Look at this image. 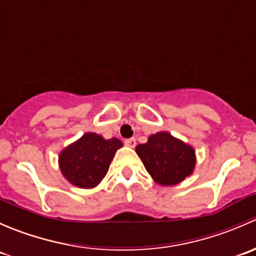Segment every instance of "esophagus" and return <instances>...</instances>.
<instances>
[{
  "instance_id": "esophagus-1",
  "label": "esophagus",
  "mask_w": 256,
  "mask_h": 256,
  "mask_svg": "<svg viewBox=\"0 0 256 256\" xmlns=\"http://www.w3.org/2000/svg\"><path fill=\"white\" fill-rule=\"evenodd\" d=\"M124 144L127 146H129V148H134V146H136V138H129V139H126L124 140Z\"/></svg>"
}]
</instances>
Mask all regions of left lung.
<instances>
[{
  "label": "left lung",
  "mask_w": 256,
  "mask_h": 256,
  "mask_svg": "<svg viewBox=\"0 0 256 256\" xmlns=\"http://www.w3.org/2000/svg\"><path fill=\"white\" fill-rule=\"evenodd\" d=\"M136 154L146 172L160 186H176L190 176L196 166V150L168 132H159L139 144Z\"/></svg>",
  "instance_id": "8db88e82"
}]
</instances>
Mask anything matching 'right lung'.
<instances>
[{
    "instance_id": "1",
    "label": "right lung",
    "mask_w": 256,
    "mask_h": 256,
    "mask_svg": "<svg viewBox=\"0 0 256 256\" xmlns=\"http://www.w3.org/2000/svg\"><path fill=\"white\" fill-rule=\"evenodd\" d=\"M122 146L117 138L104 139L100 134L86 133L60 152V169L73 186L94 188L106 176L116 152Z\"/></svg>"
}]
</instances>
